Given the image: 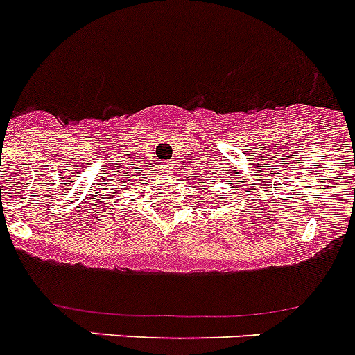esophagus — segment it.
<instances>
[{"label": "esophagus", "instance_id": "1", "mask_svg": "<svg viewBox=\"0 0 355 355\" xmlns=\"http://www.w3.org/2000/svg\"><path fill=\"white\" fill-rule=\"evenodd\" d=\"M164 169H166L167 173H171V164H166V166H164Z\"/></svg>", "mask_w": 355, "mask_h": 355}]
</instances>
